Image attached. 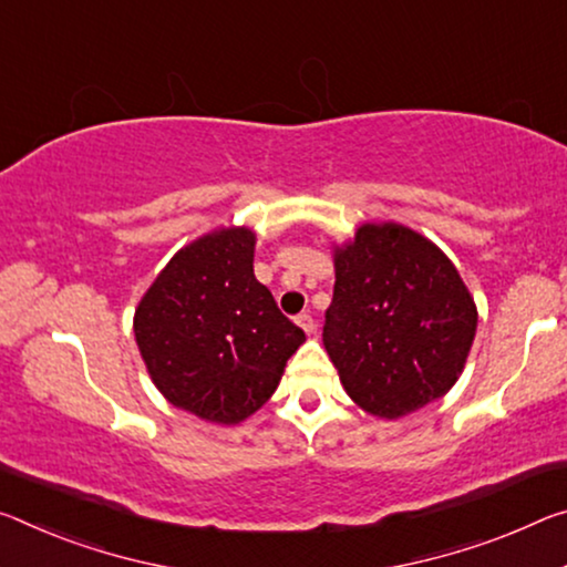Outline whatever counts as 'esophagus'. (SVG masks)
I'll return each mask as SVG.
<instances>
[{"label":"esophagus","instance_id":"obj_1","mask_svg":"<svg viewBox=\"0 0 567 567\" xmlns=\"http://www.w3.org/2000/svg\"><path fill=\"white\" fill-rule=\"evenodd\" d=\"M298 326H300V328L310 336V332L316 330V320H312L310 312H300V316H298Z\"/></svg>","mask_w":567,"mask_h":567}]
</instances>
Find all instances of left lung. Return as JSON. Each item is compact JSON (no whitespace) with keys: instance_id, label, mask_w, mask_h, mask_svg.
I'll return each mask as SVG.
<instances>
[{"instance_id":"left-lung-1","label":"left lung","mask_w":567,"mask_h":567,"mask_svg":"<svg viewBox=\"0 0 567 567\" xmlns=\"http://www.w3.org/2000/svg\"><path fill=\"white\" fill-rule=\"evenodd\" d=\"M477 308L436 245L401 224H363L336 255L322 346L358 406L383 419L452 389L470 355Z\"/></svg>"}]
</instances>
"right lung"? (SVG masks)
<instances>
[{
	"instance_id": "right-lung-1",
	"label": "right lung",
	"mask_w": 567,
	"mask_h": 567,
	"mask_svg": "<svg viewBox=\"0 0 567 567\" xmlns=\"http://www.w3.org/2000/svg\"><path fill=\"white\" fill-rule=\"evenodd\" d=\"M255 235L221 229L171 259L136 310V343L156 389L186 411L237 424L272 396L305 340L257 282Z\"/></svg>"
}]
</instances>
